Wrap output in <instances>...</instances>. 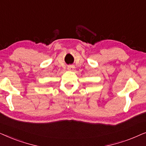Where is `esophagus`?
I'll return each mask as SVG.
<instances>
[{
  "label": "esophagus",
  "instance_id": "obj_1",
  "mask_svg": "<svg viewBox=\"0 0 146 146\" xmlns=\"http://www.w3.org/2000/svg\"><path fill=\"white\" fill-rule=\"evenodd\" d=\"M73 66H69L68 67V69H72V68H73Z\"/></svg>",
  "mask_w": 146,
  "mask_h": 146
}]
</instances>
